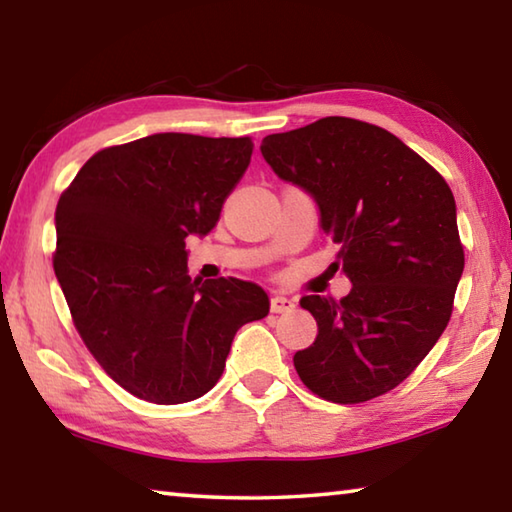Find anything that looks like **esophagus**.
<instances>
[{
  "instance_id": "1",
  "label": "esophagus",
  "mask_w": 512,
  "mask_h": 512,
  "mask_svg": "<svg viewBox=\"0 0 512 512\" xmlns=\"http://www.w3.org/2000/svg\"><path fill=\"white\" fill-rule=\"evenodd\" d=\"M293 307H296V302H293L287 296H273L271 298V311H273V314H289V311H293Z\"/></svg>"
}]
</instances>
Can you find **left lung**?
I'll return each mask as SVG.
<instances>
[{"mask_svg":"<svg viewBox=\"0 0 512 512\" xmlns=\"http://www.w3.org/2000/svg\"><path fill=\"white\" fill-rule=\"evenodd\" d=\"M259 149L277 178L314 198L352 282L341 300H300L318 323L316 341L293 354L302 384L336 404L393 391L452 316L465 266L452 189L400 137L359 119H318Z\"/></svg>","mask_w":512,"mask_h":512,"instance_id":"8db88e82","label":"left lung"}]
</instances>
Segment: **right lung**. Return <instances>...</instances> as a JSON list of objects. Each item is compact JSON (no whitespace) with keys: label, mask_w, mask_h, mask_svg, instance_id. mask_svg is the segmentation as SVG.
<instances>
[{"label":"right lung","mask_w":512,"mask_h":512,"mask_svg":"<svg viewBox=\"0 0 512 512\" xmlns=\"http://www.w3.org/2000/svg\"><path fill=\"white\" fill-rule=\"evenodd\" d=\"M250 155V137L155 133L94 153L60 196L54 271L74 325L140 400L205 395L237 329L268 314L255 282L187 275L185 239L214 228Z\"/></svg>","instance_id":"add662e5"}]
</instances>
